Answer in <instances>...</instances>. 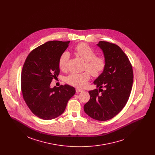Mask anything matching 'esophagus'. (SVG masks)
I'll use <instances>...</instances> for the list:
<instances>
[{"mask_svg":"<svg viewBox=\"0 0 155 155\" xmlns=\"http://www.w3.org/2000/svg\"><path fill=\"white\" fill-rule=\"evenodd\" d=\"M76 92H77V93H79V92H82V91H83V90H82V89H81L77 88L76 89Z\"/></svg>","mask_w":155,"mask_h":155,"instance_id":"34e87169","label":"esophagus"}]
</instances>
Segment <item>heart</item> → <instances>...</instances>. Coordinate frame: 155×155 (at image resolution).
Wrapping results in <instances>:
<instances>
[{
  "mask_svg": "<svg viewBox=\"0 0 155 155\" xmlns=\"http://www.w3.org/2000/svg\"><path fill=\"white\" fill-rule=\"evenodd\" d=\"M75 53L84 60L86 63L85 69L88 71L82 73H71L66 79V82L69 85L78 87L84 88L87 86L91 78L90 73L95 77L100 76L104 70L106 61L104 57L96 56L95 51L85 43H81L74 48ZM70 54L68 52H64L59 58V67L63 71L67 69Z\"/></svg>",
  "mask_w": 155,
  "mask_h": 155,
  "instance_id": "b5f03b06",
  "label": "heart"
}]
</instances>
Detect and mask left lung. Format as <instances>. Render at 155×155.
<instances>
[{
	"mask_svg": "<svg viewBox=\"0 0 155 155\" xmlns=\"http://www.w3.org/2000/svg\"><path fill=\"white\" fill-rule=\"evenodd\" d=\"M97 45L103 51L106 66L94 82L99 89L89 91L90 100L84 109L92 119L104 121L114 117L126 105L133 87V67L119 46L105 41Z\"/></svg>",
	"mask_w": 155,
	"mask_h": 155,
	"instance_id": "1",
	"label": "left lung"
}]
</instances>
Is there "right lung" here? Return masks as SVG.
I'll return each instance as SVG.
<instances>
[{"instance_id":"obj_1","label":"right lung","mask_w":155,"mask_h":155,"mask_svg":"<svg viewBox=\"0 0 155 155\" xmlns=\"http://www.w3.org/2000/svg\"><path fill=\"white\" fill-rule=\"evenodd\" d=\"M70 41H49L33 49L22 67L21 85L23 98L31 112L41 119L57 117L66 109L76 90L68 85L51 88L60 73L59 58Z\"/></svg>"}]
</instances>
